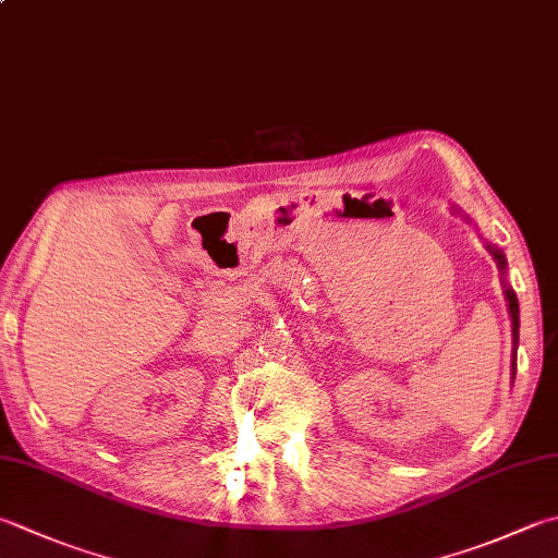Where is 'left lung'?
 Masks as SVG:
<instances>
[{
	"instance_id": "left-lung-1",
	"label": "left lung",
	"mask_w": 558,
	"mask_h": 558,
	"mask_svg": "<svg viewBox=\"0 0 558 558\" xmlns=\"http://www.w3.org/2000/svg\"><path fill=\"white\" fill-rule=\"evenodd\" d=\"M469 220V217H466ZM486 248L490 251V256L496 258V264L500 268V276H504V294H506V302H508V314H510V324H512V357H510V379H515V367H518V345H520V304H518V294L508 286L506 280V272H508V260L504 256V251L498 246H490L486 244Z\"/></svg>"
}]
</instances>
